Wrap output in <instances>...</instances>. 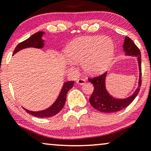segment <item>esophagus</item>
<instances>
[{
  "mask_svg": "<svg viewBox=\"0 0 151 151\" xmlns=\"http://www.w3.org/2000/svg\"><path fill=\"white\" fill-rule=\"evenodd\" d=\"M86 82V81L83 78H78V79L76 80V83L78 85H84Z\"/></svg>",
  "mask_w": 151,
  "mask_h": 151,
  "instance_id": "obj_1",
  "label": "esophagus"
}]
</instances>
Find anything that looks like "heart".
I'll return each instance as SVG.
<instances>
[{"label": "heart", "mask_w": 151, "mask_h": 151, "mask_svg": "<svg viewBox=\"0 0 151 151\" xmlns=\"http://www.w3.org/2000/svg\"><path fill=\"white\" fill-rule=\"evenodd\" d=\"M114 45L108 37H82L72 42L66 49V56L75 63H82L89 74L104 71L111 63Z\"/></svg>", "instance_id": "obj_1"}]
</instances>
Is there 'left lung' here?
<instances>
[{
  "mask_svg": "<svg viewBox=\"0 0 151 151\" xmlns=\"http://www.w3.org/2000/svg\"><path fill=\"white\" fill-rule=\"evenodd\" d=\"M124 52L126 56L137 57L138 66H139V81L138 85L134 93L131 96L125 99H116L109 95L106 87V78L107 73L93 78H88L94 86V90L89 99L91 106L98 111L104 113L116 112L127 107L137 96L142 83L141 81V54L140 50L130 37L126 36L124 42Z\"/></svg>",
  "mask_w": 151,
  "mask_h": 151,
  "instance_id": "1",
  "label": "left lung"
}]
</instances>
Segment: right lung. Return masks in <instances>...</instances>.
Segmentation results:
<instances>
[{"label":"right lung","mask_w":151,"mask_h":151,"mask_svg":"<svg viewBox=\"0 0 151 151\" xmlns=\"http://www.w3.org/2000/svg\"><path fill=\"white\" fill-rule=\"evenodd\" d=\"M44 33V32H37L32 35L30 37H29L28 39L25 40V41L19 43L15 48L13 55L16 54L17 52L20 51L21 50L27 48V47H36V48H42L44 45V40L42 39ZM73 85L74 81H67V82L64 83L57 99L51 106L46 109L42 110V111H32L25 109L24 107H23V108L25 110L27 113L32 115L35 117H37V118H49V117L55 116L63 109L66 103L67 93H68V91L73 87Z\"/></svg>","instance_id":"obj_1"}]
</instances>
